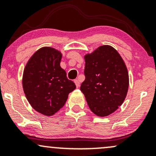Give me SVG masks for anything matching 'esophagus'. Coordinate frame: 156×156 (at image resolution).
<instances>
[{
	"instance_id": "1",
	"label": "esophagus",
	"mask_w": 156,
	"mask_h": 156,
	"mask_svg": "<svg viewBox=\"0 0 156 156\" xmlns=\"http://www.w3.org/2000/svg\"><path fill=\"white\" fill-rule=\"evenodd\" d=\"M74 82H75V83H76L77 88H78V87H80V82H79V80H78V79H76V80H74Z\"/></svg>"
}]
</instances>
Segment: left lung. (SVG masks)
Wrapping results in <instances>:
<instances>
[{
	"label": "left lung",
	"instance_id": "1",
	"mask_svg": "<svg viewBox=\"0 0 156 156\" xmlns=\"http://www.w3.org/2000/svg\"><path fill=\"white\" fill-rule=\"evenodd\" d=\"M85 80L80 86L91 111L106 117L122 104L129 86L124 61L109 45H103L84 56Z\"/></svg>",
	"mask_w": 156,
	"mask_h": 156
}]
</instances>
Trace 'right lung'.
Returning <instances> with one entry per match:
<instances>
[{
    "instance_id": "obj_1",
    "label": "right lung",
    "mask_w": 156,
    "mask_h": 156,
    "mask_svg": "<svg viewBox=\"0 0 156 156\" xmlns=\"http://www.w3.org/2000/svg\"><path fill=\"white\" fill-rule=\"evenodd\" d=\"M62 53L53 48H40L31 57L23 72V87L37 112L52 116L65 104L76 88L60 66Z\"/></svg>"
}]
</instances>
